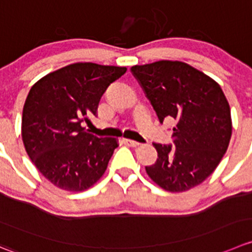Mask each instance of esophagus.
I'll return each mask as SVG.
<instances>
[{
	"mask_svg": "<svg viewBox=\"0 0 252 252\" xmlns=\"http://www.w3.org/2000/svg\"><path fill=\"white\" fill-rule=\"evenodd\" d=\"M123 143L126 144V145H128V146H133V148H135V146L140 145V144H139L138 141H134V140H131V139H126V138L123 139Z\"/></svg>",
	"mask_w": 252,
	"mask_h": 252,
	"instance_id": "1",
	"label": "esophagus"
}]
</instances>
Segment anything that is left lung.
I'll return each instance as SVG.
<instances>
[{
	"label": "left lung",
	"mask_w": 252,
	"mask_h": 252,
	"mask_svg": "<svg viewBox=\"0 0 252 252\" xmlns=\"http://www.w3.org/2000/svg\"><path fill=\"white\" fill-rule=\"evenodd\" d=\"M130 70L160 123L176 124L173 146L153 144L158 158L145 166L146 173L165 191H188L212 175L226 153L233 126L225 94L213 79L182 61L161 60Z\"/></svg>",
	"instance_id": "1"
}]
</instances>
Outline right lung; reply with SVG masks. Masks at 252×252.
Here are the masks:
<instances>
[{"instance_id": "obj_1", "label": "right lung", "mask_w": 252, "mask_h": 252, "mask_svg": "<svg viewBox=\"0 0 252 252\" xmlns=\"http://www.w3.org/2000/svg\"><path fill=\"white\" fill-rule=\"evenodd\" d=\"M126 67L76 63L50 72L29 91L23 107L22 139L39 172L54 186L81 192L103 176L116 138H98L82 128L107 87Z\"/></svg>"}]
</instances>
